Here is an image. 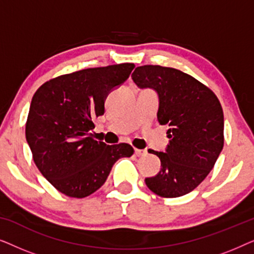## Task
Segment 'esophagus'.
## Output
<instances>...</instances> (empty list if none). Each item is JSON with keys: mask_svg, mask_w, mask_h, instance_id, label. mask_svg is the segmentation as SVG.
<instances>
[{"mask_svg": "<svg viewBox=\"0 0 254 254\" xmlns=\"http://www.w3.org/2000/svg\"><path fill=\"white\" fill-rule=\"evenodd\" d=\"M145 154H147V151H145V150H141V149H135V155H136L137 157L144 156Z\"/></svg>", "mask_w": 254, "mask_h": 254, "instance_id": "1", "label": "esophagus"}]
</instances>
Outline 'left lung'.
<instances>
[{
  "mask_svg": "<svg viewBox=\"0 0 254 254\" xmlns=\"http://www.w3.org/2000/svg\"><path fill=\"white\" fill-rule=\"evenodd\" d=\"M131 78L138 88L157 92V120L169 126L166 150L151 152L161 159V171L145 184L159 196L185 195L203 182L223 149L220 100L208 86L175 68L141 65Z\"/></svg>",
  "mask_w": 254,
  "mask_h": 254,
  "instance_id": "8db88e82",
  "label": "left lung"
}]
</instances>
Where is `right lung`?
Returning <instances> with one entry per match:
<instances>
[{
    "label": "right lung",
    "mask_w": 254,
    "mask_h": 254,
    "mask_svg": "<svg viewBox=\"0 0 254 254\" xmlns=\"http://www.w3.org/2000/svg\"><path fill=\"white\" fill-rule=\"evenodd\" d=\"M134 64L88 68L52 78L34 93L25 135L33 161L59 192L85 197L106 182L114 163L130 157V144L107 145L93 138V119L105 99L129 77Z\"/></svg>",
    "instance_id": "1"
}]
</instances>
